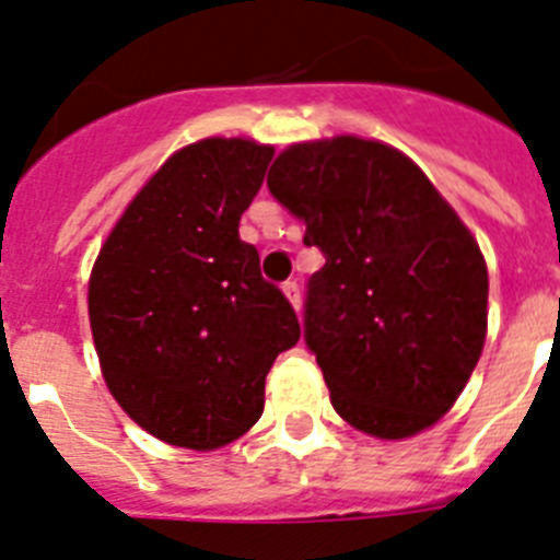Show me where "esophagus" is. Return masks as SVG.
<instances>
[{
    "mask_svg": "<svg viewBox=\"0 0 560 560\" xmlns=\"http://www.w3.org/2000/svg\"><path fill=\"white\" fill-rule=\"evenodd\" d=\"M281 290H284V295H288L290 304H293L295 310L302 307V290H299V284H295V281H284V284H281Z\"/></svg>",
    "mask_w": 560,
    "mask_h": 560,
    "instance_id": "1",
    "label": "esophagus"
}]
</instances>
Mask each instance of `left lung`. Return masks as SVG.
<instances>
[{"mask_svg":"<svg viewBox=\"0 0 560 560\" xmlns=\"http://www.w3.org/2000/svg\"><path fill=\"white\" fill-rule=\"evenodd\" d=\"M267 187L324 256L307 281L304 341L338 416L375 439L435 424L487 336L476 238L418 164L355 136L293 144Z\"/></svg>","mask_w":560,"mask_h":560,"instance_id":"obj_1","label":"left lung"}]
</instances>
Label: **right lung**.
Masks as SVG:
<instances>
[{"mask_svg": "<svg viewBox=\"0 0 560 560\" xmlns=\"http://www.w3.org/2000/svg\"><path fill=\"white\" fill-rule=\"evenodd\" d=\"M272 148L201 139L173 153L98 250L88 290L113 398L173 447L215 450L265 410L276 355L299 341L295 310L261 279L238 219Z\"/></svg>", "mask_w": 560, "mask_h": 560, "instance_id": "1", "label": "right lung"}]
</instances>
